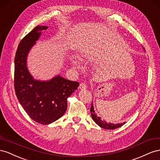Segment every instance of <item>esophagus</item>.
I'll use <instances>...</instances> for the list:
<instances>
[{
    "label": "esophagus",
    "instance_id": "1",
    "mask_svg": "<svg viewBox=\"0 0 160 160\" xmlns=\"http://www.w3.org/2000/svg\"><path fill=\"white\" fill-rule=\"evenodd\" d=\"M79 88L80 90H84L86 88V84L84 83V82H82L80 84V86Z\"/></svg>",
    "mask_w": 160,
    "mask_h": 160
}]
</instances>
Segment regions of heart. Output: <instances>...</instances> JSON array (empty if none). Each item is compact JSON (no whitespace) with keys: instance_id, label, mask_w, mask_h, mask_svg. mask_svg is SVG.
<instances>
[{"instance_id":"obj_1","label":"heart","mask_w":160,"mask_h":160,"mask_svg":"<svg viewBox=\"0 0 160 160\" xmlns=\"http://www.w3.org/2000/svg\"><path fill=\"white\" fill-rule=\"evenodd\" d=\"M71 60L73 63V64L76 66L77 67H80V62L79 58H78V57H76V56H74V55H72L71 56Z\"/></svg>"}]
</instances>
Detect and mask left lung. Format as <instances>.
Here are the masks:
<instances>
[{
    "instance_id": "1",
    "label": "left lung",
    "mask_w": 160,
    "mask_h": 160,
    "mask_svg": "<svg viewBox=\"0 0 160 160\" xmlns=\"http://www.w3.org/2000/svg\"><path fill=\"white\" fill-rule=\"evenodd\" d=\"M90 112H91V116H92V118L93 121L97 123V124L100 126L102 128H104V129H117L118 127H120L122 126L125 124V122H122V123H118V124H114V123H107L105 121H102L100 119L101 118H100L99 117H97V114L95 113V111L94 110V107H93V104L92 103V105L90 107Z\"/></svg>"
}]
</instances>
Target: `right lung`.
<instances>
[{"mask_svg": "<svg viewBox=\"0 0 160 160\" xmlns=\"http://www.w3.org/2000/svg\"><path fill=\"white\" fill-rule=\"evenodd\" d=\"M48 28L37 26L22 38L15 58L14 86L17 97L31 119L42 125L58 120L65 113L67 99L79 86V82L60 75L48 81L35 80L27 67V57L42 32Z\"/></svg>", "mask_w": 160, "mask_h": 160, "instance_id": "obj_1", "label": "right lung"}]
</instances>
